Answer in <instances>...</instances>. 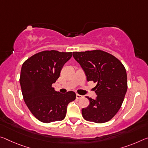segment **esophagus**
<instances>
[{
	"label": "esophagus",
	"mask_w": 148,
	"mask_h": 148,
	"mask_svg": "<svg viewBox=\"0 0 148 148\" xmlns=\"http://www.w3.org/2000/svg\"><path fill=\"white\" fill-rule=\"evenodd\" d=\"M82 97H84L83 95H79V94H78V93H77V94H76V99H81V98H82Z\"/></svg>",
	"instance_id": "1"
}]
</instances>
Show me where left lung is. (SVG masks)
<instances>
[{"mask_svg":"<svg viewBox=\"0 0 148 148\" xmlns=\"http://www.w3.org/2000/svg\"><path fill=\"white\" fill-rule=\"evenodd\" d=\"M85 72L87 80L97 83L95 99L87 97L90 105L82 110L83 118L96 123L111 120L121 107L127 91L126 69L118 58L101 50L73 52Z\"/></svg>","mask_w":148,"mask_h":148,"instance_id":"left-lung-1","label":"left lung"}]
</instances>
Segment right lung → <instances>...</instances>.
Here are the masks:
<instances>
[{"mask_svg":"<svg viewBox=\"0 0 148 148\" xmlns=\"http://www.w3.org/2000/svg\"><path fill=\"white\" fill-rule=\"evenodd\" d=\"M72 56V52L43 51L23 63L20 83L23 100L33 115L42 123L62 121L68 105L76 99L74 91L60 93L52 87Z\"/></svg>","mask_w":148,"mask_h":148,"instance_id":"right-lung-1","label":"right lung"}]
</instances>
